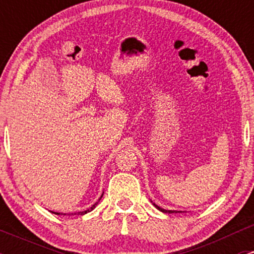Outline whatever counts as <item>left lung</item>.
Listing matches in <instances>:
<instances>
[{"label": "left lung", "instance_id": "left-lung-1", "mask_svg": "<svg viewBox=\"0 0 254 254\" xmlns=\"http://www.w3.org/2000/svg\"><path fill=\"white\" fill-rule=\"evenodd\" d=\"M154 205H155V204H154ZM157 209H159L160 211H162V212H168V214H173V212H178V211H176V210H165V209H162V208H160V206H157V205H155Z\"/></svg>", "mask_w": 254, "mask_h": 254}]
</instances>
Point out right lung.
<instances>
[{
  "mask_svg": "<svg viewBox=\"0 0 254 254\" xmlns=\"http://www.w3.org/2000/svg\"><path fill=\"white\" fill-rule=\"evenodd\" d=\"M101 197H103V196H101ZM101 197H100V198H99V199H98V202H95L94 204H93V205H92V206H90V208H89V209H87V210H84V211H80V212H78V214H77V215H84V214H87V212L92 211V210H93V209H94V208H95V206H97V205H98L99 200H100V199H101ZM51 212H54V211H51ZM54 214H56V215H60V212H54Z\"/></svg>",
  "mask_w": 254,
  "mask_h": 254,
  "instance_id": "obj_1",
  "label": "right lung"
}]
</instances>
